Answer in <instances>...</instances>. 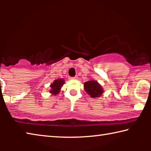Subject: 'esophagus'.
Listing matches in <instances>:
<instances>
[{
    "label": "esophagus",
    "mask_w": 151,
    "mask_h": 151,
    "mask_svg": "<svg viewBox=\"0 0 151 151\" xmlns=\"http://www.w3.org/2000/svg\"><path fill=\"white\" fill-rule=\"evenodd\" d=\"M77 76H73V77H70L69 78V79H70V80H76V79H77Z\"/></svg>",
    "instance_id": "esophagus-1"
}]
</instances>
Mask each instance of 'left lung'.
Returning a JSON list of instances; mask_svg holds the SVG:
<instances>
[{"label":"left lung","instance_id":"8db88e82","mask_svg":"<svg viewBox=\"0 0 151 151\" xmlns=\"http://www.w3.org/2000/svg\"><path fill=\"white\" fill-rule=\"evenodd\" d=\"M85 91L93 98L100 96L103 93L102 86L95 81H89L84 84Z\"/></svg>","mask_w":151,"mask_h":151}]
</instances>
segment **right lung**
<instances>
[{
	"mask_svg": "<svg viewBox=\"0 0 151 151\" xmlns=\"http://www.w3.org/2000/svg\"><path fill=\"white\" fill-rule=\"evenodd\" d=\"M65 83V81L63 79H57L55 80L54 83L50 85V93H52L53 95H56L60 92V89L61 88V86H63V84Z\"/></svg>",
	"mask_w": 151,
	"mask_h": 151,
	"instance_id": "right-lung-1",
	"label": "right lung"
}]
</instances>
